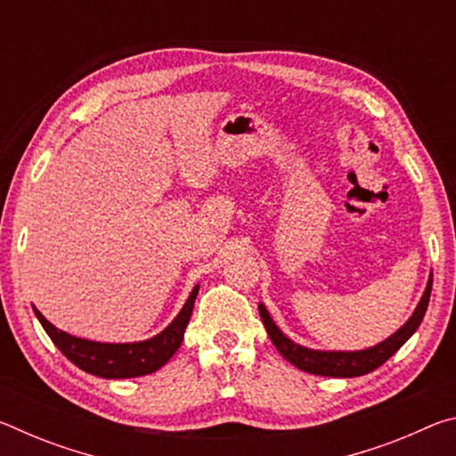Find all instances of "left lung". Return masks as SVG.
<instances>
[{
    "instance_id": "left-lung-1",
    "label": "left lung",
    "mask_w": 456,
    "mask_h": 456,
    "mask_svg": "<svg viewBox=\"0 0 456 456\" xmlns=\"http://www.w3.org/2000/svg\"><path fill=\"white\" fill-rule=\"evenodd\" d=\"M430 291H432V275L428 277L427 289H424L422 297L416 310L412 312L411 318L403 328L396 330L395 334L388 336L384 342L372 346L366 350L356 352H336V350H312L305 346H299L289 339L283 331L275 326L272 315L265 310L264 304H259V315L264 320V326L267 330L269 338L275 344L277 352L281 356L291 362L293 366L304 370L307 374L315 376H331V378H354V376H364L372 372L378 366H382L392 354H395L400 346H403L408 338H411L416 330H419L420 322L427 314V307L430 302Z\"/></svg>"
}]
</instances>
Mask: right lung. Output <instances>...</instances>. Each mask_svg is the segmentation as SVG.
Instances as JSON below:
<instances>
[{
	"instance_id": "obj_1",
	"label": "right lung",
	"mask_w": 456,
	"mask_h": 456,
	"mask_svg": "<svg viewBox=\"0 0 456 456\" xmlns=\"http://www.w3.org/2000/svg\"><path fill=\"white\" fill-rule=\"evenodd\" d=\"M199 293V285H195L191 291L187 302H184L179 315L168 323V326L160 331V334L152 336L142 342H128V344H106V342H94V339L76 338L68 331L58 330L53 323L44 318L34 307L36 318L40 320L45 334L52 338L56 348L64 354V356L78 366L80 370L88 374H94L100 378H136L144 374L157 372L160 366H165L173 354L179 350L183 342L184 330L191 320L192 305H195V297Z\"/></svg>"
}]
</instances>
